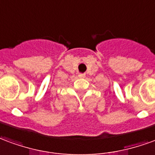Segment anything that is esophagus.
Masks as SVG:
<instances>
[{"label":"esophagus","mask_w":155,"mask_h":155,"mask_svg":"<svg viewBox=\"0 0 155 155\" xmlns=\"http://www.w3.org/2000/svg\"><path fill=\"white\" fill-rule=\"evenodd\" d=\"M78 77L79 78H85L86 75L84 74V73H80V74L78 75Z\"/></svg>","instance_id":"34e87169"}]
</instances>
